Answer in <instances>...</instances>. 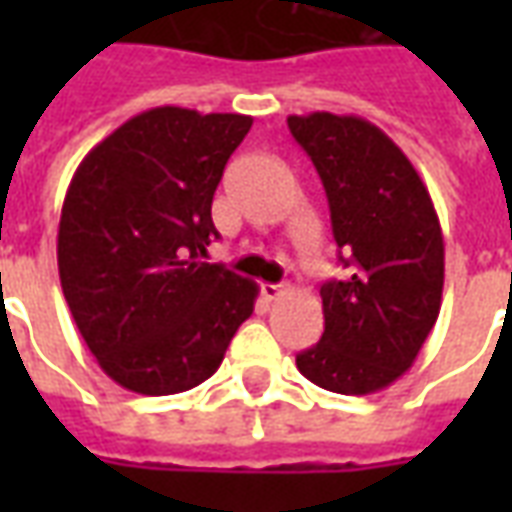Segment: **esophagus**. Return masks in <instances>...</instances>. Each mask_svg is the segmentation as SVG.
<instances>
[{"label": "esophagus", "mask_w": 512, "mask_h": 512, "mask_svg": "<svg viewBox=\"0 0 512 512\" xmlns=\"http://www.w3.org/2000/svg\"><path fill=\"white\" fill-rule=\"evenodd\" d=\"M282 285H274V282H266V285H260V293H263V299L274 301L277 296H282Z\"/></svg>", "instance_id": "34e87169"}]
</instances>
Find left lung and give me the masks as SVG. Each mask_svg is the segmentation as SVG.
<instances>
[{"instance_id":"1","label":"left lung","mask_w":512,"mask_h":512,"mask_svg":"<svg viewBox=\"0 0 512 512\" xmlns=\"http://www.w3.org/2000/svg\"><path fill=\"white\" fill-rule=\"evenodd\" d=\"M323 180L348 277L321 288V343L301 376L337 395H373L414 365L441 310L444 238L428 186L400 147L356 115H290Z\"/></svg>"}]
</instances>
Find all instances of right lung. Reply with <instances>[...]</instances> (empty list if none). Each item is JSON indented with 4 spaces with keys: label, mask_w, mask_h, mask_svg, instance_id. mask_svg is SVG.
Wrapping results in <instances>:
<instances>
[{
    "label": "right lung",
    "mask_w": 512,
    "mask_h": 512,
    "mask_svg": "<svg viewBox=\"0 0 512 512\" xmlns=\"http://www.w3.org/2000/svg\"><path fill=\"white\" fill-rule=\"evenodd\" d=\"M249 115L156 106L84 156L62 202L65 301L106 376L136 395L211 378L257 285L197 263L216 238L211 202Z\"/></svg>",
    "instance_id": "1"
}]
</instances>
